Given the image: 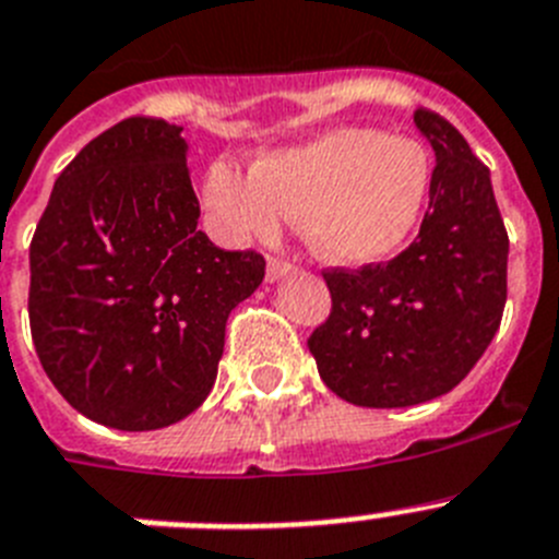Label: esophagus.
<instances>
[{"label": "esophagus", "instance_id": "obj_1", "mask_svg": "<svg viewBox=\"0 0 559 559\" xmlns=\"http://www.w3.org/2000/svg\"><path fill=\"white\" fill-rule=\"evenodd\" d=\"M288 274H294V265L285 260H269V283H280V280H285Z\"/></svg>", "mask_w": 559, "mask_h": 559}]
</instances>
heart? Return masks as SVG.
Instances as JSON below:
<instances>
[{"label":"heart","mask_w":559,"mask_h":559,"mask_svg":"<svg viewBox=\"0 0 559 559\" xmlns=\"http://www.w3.org/2000/svg\"><path fill=\"white\" fill-rule=\"evenodd\" d=\"M429 186L432 164L421 143L342 127L262 155L251 175L217 160L203 178V206L228 240H271L285 217H299L319 260L365 269L413 237Z\"/></svg>","instance_id":"heart-1"}]
</instances>
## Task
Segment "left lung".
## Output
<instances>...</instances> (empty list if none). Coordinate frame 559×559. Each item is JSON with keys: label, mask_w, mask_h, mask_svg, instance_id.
<instances>
[{"label": "left lung", "mask_w": 559, "mask_h": 559, "mask_svg": "<svg viewBox=\"0 0 559 559\" xmlns=\"http://www.w3.org/2000/svg\"><path fill=\"white\" fill-rule=\"evenodd\" d=\"M436 152L418 240L388 265L328 271L333 311L308 338L328 388L359 407H416L461 384L500 328L509 237L489 169L447 118L418 109Z\"/></svg>", "instance_id": "8db88e82"}]
</instances>
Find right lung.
Returning a JSON list of instances; mask_svg holds the SVG:
<instances>
[{
	"label": "right lung",
	"instance_id": "obj_1",
	"mask_svg": "<svg viewBox=\"0 0 559 559\" xmlns=\"http://www.w3.org/2000/svg\"><path fill=\"white\" fill-rule=\"evenodd\" d=\"M183 127L127 118L67 164L31 242V333L47 379L90 421L178 424L217 379L228 313L265 260L198 228Z\"/></svg>",
	"mask_w": 559,
	"mask_h": 559
}]
</instances>
